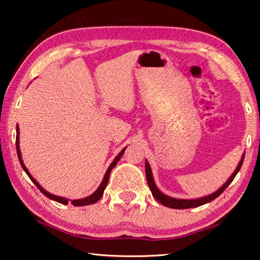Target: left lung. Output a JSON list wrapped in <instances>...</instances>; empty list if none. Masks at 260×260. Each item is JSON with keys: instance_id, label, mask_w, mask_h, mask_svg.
<instances>
[{"instance_id": "8db88e82", "label": "left lung", "mask_w": 260, "mask_h": 260, "mask_svg": "<svg viewBox=\"0 0 260 260\" xmlns=\"http://www.w3.org/2000/svg\"><path fill=\"white\" fill-rule=\"evenodd\" d=\"M243 160H244V153L243 156H242L241 160L239 162V165H237L236 170L234 171V173L231 175V178L227 180V181L223 183V186L220 187L217 191H214L213 193H211V195L208 196H204V197H201V199H196V200H179V199H173V197H170V196H166L165 193H162L159 189L157 188L155 181H153V177H152V172H151V169L150 166H149V162L146 159V177H147V182H148V186L150 188V190L152 192V196L155 197V199L159 202L160 204H162L164 206H167V208H171V209H190V208H196V206H201L203 204L206 203H210V202H212L213 200L217 199L219 195H221L223 192V190L230 186L231 182L234 180L235 175L239 173V171L241 169L242 164H243Z\"/></svg>"}]
</instances>
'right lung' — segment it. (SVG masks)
Masks as SVG:
<instances>
[{"label": "right lung", "mask_w": 260, "mask_h": 260, "mask_svg": "<svg viewBox=\"0 0 260 260\" xmlns=\"http://www.w3.org/2000/svg\"><path fill=\"white\" fill-rule=\"evenodd\" d=\"M16 149H17V155H18V159H19V161H20V165H21V167H23V170L25 171L26 174L28 175L29 179L32 180V181H33V183L35 184V186H37V187L39 188V190H40V191L43 193V195H46V196L48 197V199H50V200H52V201L58 202V203H61V204H69V200H68V199H64V197H60V196L52 195V193L46 191L45 189H43V188L40 186V184L38 183L37 180H35V179L32 177V175H30V173L28 172V170L26 169V166L24 165V161H23V159H21V153H20V148H19V127H18V126H17ZM125 149H126V148L122 149V150H121L119 153H118V156H117L116 158H114L113 161L111 162V165L109 166V169L107 170V172H105V175H104V178H103V181L101 182L100 187H99L98 189H96V191H94L93 193H91V195H89L88 197H85V199H81V200H73V201H71V204H72V205H74V206L90 205V204H94V203H96V202H98V201L101 199V197H102L103 192H104V189L107 188V184H108V181H109L110 173H111V171H112L113 167L117 165V161L120 159V158L122 157V155H124Z\"/></svg>", "instance_id": "1"}]
</instances>
